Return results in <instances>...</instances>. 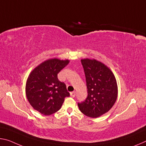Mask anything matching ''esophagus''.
<instances>
[{"label": "esophagus", "instance_id": "1", "mask_svg": "<svg viewBox=\"0 0 146 146\" xmlns=\"http://www.w3.org/2000/svg\"><path fill=\"white\" fill-rule=\"evenodd\" d=\"M70 96H71V98H75V92H70Z\"/></svg>", "mask_w": 146, "mask_h": 146}]
</instances>
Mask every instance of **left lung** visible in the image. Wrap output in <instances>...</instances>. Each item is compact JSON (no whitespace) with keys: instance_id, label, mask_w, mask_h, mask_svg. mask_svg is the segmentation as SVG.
Here are the masks:
<instances>
[{"instance_id":"left-lung-1","label":"left lung","mask_w":146,"mask_h":146,"mask_svg":"<svg viewBox=\"0 0 146 146\" xmlns=\"http://www.w3.org/2000/svg\"><path fill=\"white\" fill-rule=\"evenodd\" d=\"M88 96L78 103L80 110L87 116L98 117L107 112L116 101V80L110 69L96 60L83 59Z\"/></svg>"}]
</instances>
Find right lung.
<instances>
[{
	"mask_svg": "<svg viewBox=\"0 0 146 146\" xmlns=\"http://www.w3.org/2000/svg\"><path fill=\"white\" fill-rule=\"evenodd\" d=\"M69 63L68 60H46L34 69L28 78L26 95L30 104L41 114L48 115L60 109L64 99L70 94L58 74Z\"/></svg>",
	"mask_w": 146,
	"mask_h": 146,
	"instance_id": "obj_1",
	"label": "right lung"
}]
</instances>
